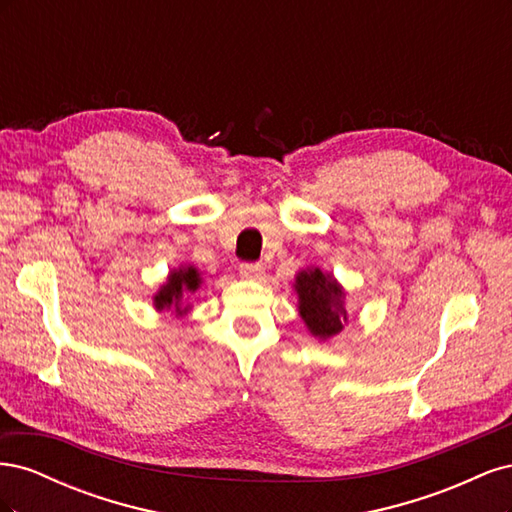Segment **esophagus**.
Returning a JSON list of instances; mask_svg holds the SVG:
<instances>
[{"label":"esophagus","instance_id":"34e87169","mask_svg":"<svg viewBox=\"0 0 512 512\" xmlns=\"http://www.w3.org/2000/svg\"><path fill=\"white\" fill-rule=\"evenodd\" d=\"M262 267L256 265V262H243V265L239 267V275L243 277V280H260L262 277Z\"/></svg>","mask_w":512,"mask_h":512}]
</instances>
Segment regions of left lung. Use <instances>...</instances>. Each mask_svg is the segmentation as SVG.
I'll return each mask as SVG.
<instances>
[{
    "label": "left lung",
    "mask_w": 512,
    "mask_h": 512,
    "mask_svg": "<svg viewBox=\"0 0 512 512\" xmlns=\"http://www.w3.org/2000/svg\"><path fill=\"white\" fill-rule=\"evenodd\" d=\"M294 290L299 294V316L309 333L318 339L342 333L348 324L346 292L331 273L307 267L294 277Z\"/></svg>",
    "instance_id": "1"
}]
</instances>
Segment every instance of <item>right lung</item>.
<instances>
[{
	"mask_svg": "<svg viewBox=\"0 0 512 512\" xmlns=\"http://www.w3.org/2000/svg\"><path fill=\"white\" fill-rule=\"evenodd\" d=\"M203 280H200V273L196 267H179L173 269L168 275V280L160 286V290L153 297V307L158 312H164V309H175L177 316L188 314L190 305L183 307V297L185 294H194Z\"/></svg>",
	"mask_w": 512,
	"mask_h": 512,
	"instance_id": "obj_1",
	"label": "right lung"
}]
</instances>
